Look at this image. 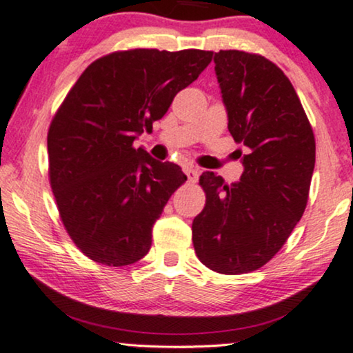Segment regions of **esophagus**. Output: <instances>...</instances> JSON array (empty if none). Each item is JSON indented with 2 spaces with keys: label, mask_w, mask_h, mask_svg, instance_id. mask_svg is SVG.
I'll return each instance as SVG.
<instances>
[{
  "label": "esophagus",
  "mask_w": 353,
  "mask_h": 353,
  "mask_svg": "<svg viewBox=\"0 0 353 353\" xmlns=\"http://www.w3.org/2000/svg\"><path fill=\"white\" fill-rule=\"evenodd\" d=\"M184 172H185L187 179H189L190 182H195L199 179V169H195L194 166H185Z\"/></svg>",
  "instance_id": "1"
}]
</instances>
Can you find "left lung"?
<instances>
[{"mask_svg": "<svg viewBox=\"0 0 353 353\" xmlns=\"http://www.w3.org/2000/svg\"><path fill=\"white\" fill-rule=\"evenodd\" d=\"M228 130L244 171L238 182L205 171L207 195L192 223L197 257L218 274L261 269L292 234L310 195L316 161L313 128L285 73L257 53L213 57Z\"/></svg>", "mask_w": 353, "mask_h": 353, "instance_id": "1", "label": "left lung"}]
</instances>
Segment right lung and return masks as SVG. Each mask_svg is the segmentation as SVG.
Here are the masks:
<instances>
[{
  "instance_id": "obj_1",
  "label": "right lung",
  "mask_w": 353,
  "mask_h": 353,
  "mask_svg": "<svg viewBox=\"0 0 353 353\" xmlns=\"http://www.w3.org/2000/svg\"><path fill=\"white\" fill-rule=\"evenodd\" d=\"M212 57L197 48L114 52L70 89L48 128V176L66 233L86 257L122 267L148 254L153 225L187 176L133 141Z\"/></svg>"
}]
</instances>
